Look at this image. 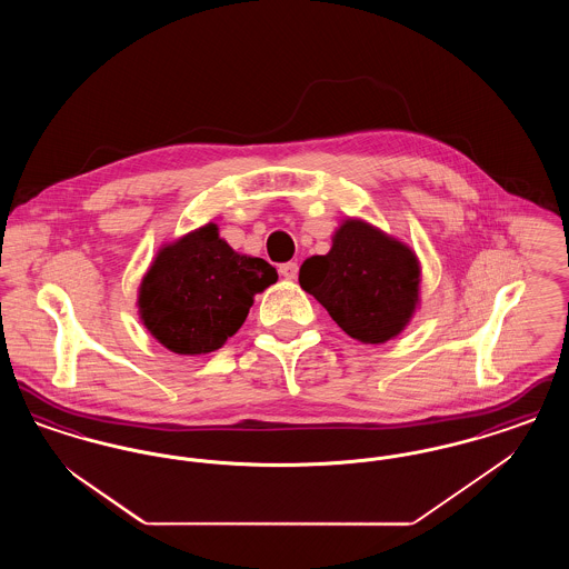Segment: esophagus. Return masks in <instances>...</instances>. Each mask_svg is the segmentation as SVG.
<instances>
[{"instance_id":"esophagus-1","label":"esophagus","mask_w":569,"mask_h":569,"mask_svg":"<svg viewBox=\"0 0 569 569\" xmlns=\"http://www.w3.org/2000/svg\"><path fill=\"white\" fill-rule=\"evenodd\" d=\"M279 274H281V277H283V279H288V281H292V279H297V274H298L297 262H286V264H281V267H279Z\"/></svg>"}]
</instances>
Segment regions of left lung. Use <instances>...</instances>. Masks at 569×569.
I'll list each match as a JSON object with an SVG mask.
<instances>
[{
    "label": "left lung",
    "instance_id": "obj_1",
    "mask_svg": "<svg viewBox=\"0 0 569 569\" xmlns=\"http://www.w3.org/2000/svg\"><path fill=\"white\" fill-rule=\"evenodd\" d=\"M420 260L378 226L348 217L326 256L302 262L300 288L360 343L379 346L406 330L420 305Z\"/></svg>",
    "mask_w": 569,
    "mask_h": 569
}]
</instances>
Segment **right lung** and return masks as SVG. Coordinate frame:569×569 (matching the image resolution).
Returning a JSON list of instances; mask_svg holds the SVG:
<instances>
[{
  "instance_id": "1",
  "label": "right lung",
  "mask_w": 569,
  "mask_h": 569,
  "mask_svg": "<svg viewBox=\"0 0 569 569\" xmlns=\"http://www.w3.org/2000/svg\"><path fill=\"white\" fill-rule=\"evenodd\" d=\"M274 281L267 260L234 251L209 221L160 247L138 288V316L170 352H216Z\"/></svg>"
}]
</instances>
